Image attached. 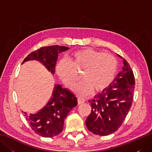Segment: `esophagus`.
Returning <instances> with one entry per match:
<instances>
[{
    "label": "esophagus",
    "instance_id": "obj_1",
    "mask_svg": "<svg viewBox=\"0 0 152 152\" xmlns=\"http://www.w3.org/2000/svg\"><path fill=\"white\" fill-rule=\"evenodd\" d=\"M84 102H85V100L83 99H82L81 97H78V104H82V103H83Z\"/></svg>",
    "mask_w": 152,
    "mask_h": 152
}]
</instances>
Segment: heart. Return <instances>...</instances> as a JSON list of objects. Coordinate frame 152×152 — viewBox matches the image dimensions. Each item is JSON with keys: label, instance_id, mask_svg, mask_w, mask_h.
I'll list each match as a JSON object with an SVG mask.
<instances>
[{"label": "heart", "instance_id": "1", "mask_svg": "<svg viewBox=\"0 0 152 152\" xmlns=\"http://www.w3.org/2000/svg\"><path fill=\"white\" fill-rule=\"evenodd\" d=\"M117 66V60L112 54L85 49L72 53L69 61L61 60L57 65V72L64 84L71 87L78 78L76 71H83V80L73 90L80 96H86L93 88L101 91L107 88L114 78Z\"/></svg>", "mask_w": 152, "mask_h": 152}]
</instances>
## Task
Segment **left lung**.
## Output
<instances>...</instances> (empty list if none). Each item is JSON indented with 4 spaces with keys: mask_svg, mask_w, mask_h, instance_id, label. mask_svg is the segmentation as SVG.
<instances>
[{
    "mask_svg": "<svg viewBox=\"0 0 152 152\" xmlns=\"http://www.w3.org/2000/svg\"><path fill=\"white\" fill-rule=\"evenodd\" d=\"M124 64L122 71L111 84L89 101L92 108L86 124L93 134L106 136L114 133L123 124L131 107L134 76L125 59Z\"/></svg>",
    "mask_w": 152,
    "mask_h": 152,
    "instance_id": "obj_1",
    "label": "left lung"
}]
</instances>
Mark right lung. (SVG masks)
Returning a JSON list of instances; mask_svg holds the SVG:
<instances>
[{"label": "right lung", "mask_w": 152, "mask_h": 152, "mask_svg": "<svg viewBox=\"0 0 152 152\" xmlns=\"http://www.w3.org/2000/svg\"><path fill=\"white\" fill-rule=\"evenodd\" d=\"M69 50L58 45L41 47L25 58L22 63L30 60H37L54 74L58 53ZM78 104L76 96L60 85L55 87L52 97L45 107L34 114H23L31 127L37 134L43 137H53L63 129L64 121L68 114Z\"/></svg>", "instance_id": "right-lung-1"}]
</instances>
